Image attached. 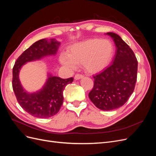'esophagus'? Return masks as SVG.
Wrapping results in <instances>:
<instances>
[{"instance_id": "34e87169", "label": "esophagus", "mask_w": 156, "mask_h": 156, "mask_svg": "<svg viewBox=\"0 0 156 156\" xmlns=\"http://www.w3.org/2000/svg\"><path fill=\"white\" fill-rule=\"evenodd\" d=\"M83 75H82V74H79V73H77V74H76L75 75V77H74V79H75V80H79V79H82V78H83Z\"/></svg>"}]
</instances>
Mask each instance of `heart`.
I'll return each instance as SVG.
<instances>
[{"mask_svg":"<svg viewBox=\"0 0 156 156\" xmlns=\"http://www.w3.org/2000/svg\"><path fill=\"white\" fill-rule=\"evenodd\" d=\"M114 46L107 39H90L74 44L70 47L68 55L62 54L60 63L73 69L77 64H83L88 72L96 73L105 69L111 62Z\"/></svg>","mask_w":156,"mask_h":156,"instance_id":"obj_1","label":"heart"}]
</instances>
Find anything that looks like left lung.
Wrapping results in <instances>:
<instances>
[{
    "label": "left lung",
    "instance_id": "8db88e82",
    "mask_svg": "<svg viewBox=\"0 0 156 156\" xmlns=\"http://www.w3.org/2000/svg\"><path fill=\"white\" fill-rule=\"evenodd\" d=\"M107 34L116 45V55L112 64L93 77L94 87L88 97L98 108L111 111L124 105L133 92L138 62L133 51L120 36L113 32Z\"/></svg>",
    "mask_w": 156,
    "mask_h": 156
}]
</instances>
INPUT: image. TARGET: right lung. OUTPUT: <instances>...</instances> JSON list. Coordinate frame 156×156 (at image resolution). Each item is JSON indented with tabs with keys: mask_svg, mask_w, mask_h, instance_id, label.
Listing matches in <instances>:
<instances>
[{
	"mask_svg": "<svg viewBox=\"0 0 156 156\" xmlns=\"http://www.w3.org/2000/svg\"><path fill=\"white\" fill-rule=\"evenodd\" d=\"M60 45V42L54 38L37 41L19 56L13 66L12 87L17 100L23 109L34 117L45 119L55 115L62 105L64 90L67 84L73 82V78L62 79L48 73L42 88L29 93L22 87L19 74L27 62L55 55Z\"/></svg>",
	"mask_w": 156,
	"mask_h": 156,
	"instance_id": "obj_1",
	"label": "right lung"
}]
</instances>
